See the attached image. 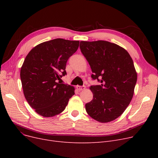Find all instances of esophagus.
Returning <instances> with one entry per match:
<instances>
[{
  "mask_svg": "<svg viewBox=\"0 0 158 158\" xmlns=\"http://www.w3.org/2000/svg\"><path fill=\"white\" fill-rule=\"evenodd\" d=\"M76 88L78 91H82V90H83V89H85V86H78L77 85L76 86Z\"/></svg>",
  "mask_w": 158,
  "mask_h": 158,
  "instance_id": "34e87169",
  "label": "esophagus"
}]
</instances>
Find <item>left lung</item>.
I'll use <instances>...</instances> for the list:
<instances>
[{
    "label": "left lung",
    "instance_id": "obj_1",
    "mask_svg": "<svg viewBox=\"0 0 158 158\" xmlns=\"http://www.w3.org/2000/svg\"><path fill=\"white\" fill-rule=\"evenodd\" d=\"M80 49L100 85L91 86L93 100L85 105L87 113L106 123L117 118L133 97L137 81L133 61L126 49L109 41L80 42Z\"/></svg>",
    "mask_w": 158,
    "mask_h": 158
}]
</instances>
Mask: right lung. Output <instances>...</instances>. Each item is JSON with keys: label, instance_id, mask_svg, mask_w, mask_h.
Returning a JSON list of instances; mask_svg holds the SVG:
<instances>
[{"label": "right lung", "instance_id": "1", "mask_svg": "<svg viewBox=\"0 0 158 158\" xmlns=\"http://www.w3.org/2000/svg\"><path fill=\"white\" fill-rule=\"evenodd\" d=\"M79 45V41L57 38L36 45L26 57L20 70L23 92L40 115L51 117L61 113L75 94L74 87L57 80L66 74V62Z\"/></svg>", "mask_w": 158, "mask_h": 158}]
</instances>
